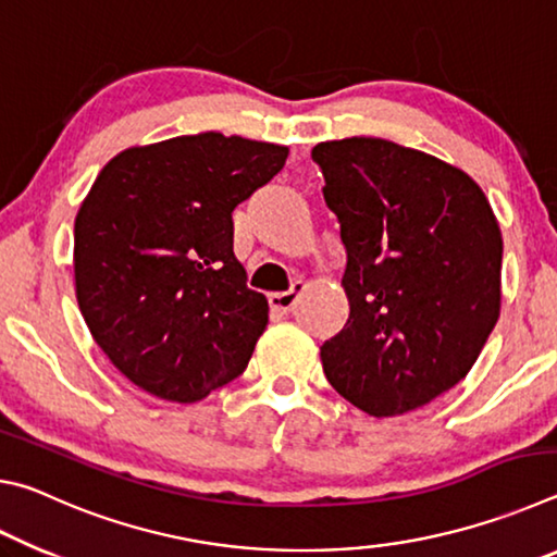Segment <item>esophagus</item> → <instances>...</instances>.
<instances>
[{
	"label": "esophagus",
	"instance_id": "34e87169",
	"mask_svg": "<svg viewBox=\"0 0 557 557\" xmlns=\"http://www.w3.org/2000/svg\"><path fill=\"white\" fill-rule=\"evenodd\" d=\"M305 287H307L305 282L295 280V282H292L289 289H285V292H272V295H270V307L275 309V312H280V314L292 312V309H295V305H297L299 295H301V292H305Z\"/></svg>",
	"mask_w": 557,
	"mask_h": 557
}]
</instances>
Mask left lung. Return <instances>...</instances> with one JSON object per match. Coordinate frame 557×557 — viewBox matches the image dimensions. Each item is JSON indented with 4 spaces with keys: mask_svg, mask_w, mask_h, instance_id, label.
I'll return each instance as SVG.
<instances>
[{
    "mask_svg": "<svg viewBox=\"0 0 557 557\" xmlns=\"http://www.w3.org/2000/svg\"><path fill=\"white\" fill-rule=\"evenodd\" d=\"M312 159L346 248V326L322 344L326 381L373 418L422 408L465 379L496 326L504 240L461 169L379 137Z\"/></svg>",
    "mask_w": 557,
    "mask_h": 557,
    "instance_id": "obj_1",
    "label": "left lung"
}]
</instances>
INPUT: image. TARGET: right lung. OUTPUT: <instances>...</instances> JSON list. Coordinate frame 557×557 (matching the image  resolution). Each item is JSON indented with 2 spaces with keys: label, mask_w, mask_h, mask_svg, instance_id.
Here are the masks:
<instances>
[{
  "label": "right lung",
  "mask_w": 557,
  "mask_h": 557,
  "mask_svg": "<svg viewBox=\"0 0 557 557\" xmlns=\"http://www.w3.org/2000/svg\"><path fill=\"white\" fill-rule=\"evenodd\" d=\"M287 147L182 135L102 166L75 215V297L96 344L137 388L196 403L245 371L265 295L233 252V209Z\"/></svg>",
  "instance_id": "1"
}]
</instances>
